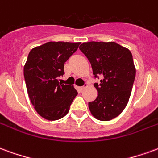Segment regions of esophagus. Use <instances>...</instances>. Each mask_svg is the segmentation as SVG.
I'll return each instance as SVG.
<instances>
[{"label":"esophagus","mask_w":158,"mask_h":158,"mask_svg":"<svg viewBox=\"0 0 158 158\" xmlns=\"http://www.w3.org/2000/svg\"><path fill=\"white\" fill-rule=\"evenodd\" d=\"M87 86H88V85H87V83H85V84H84V86H82V87H79V90H80L81 92V91H83L84 89H86V88H87Z\"/></svg>","instance_id":"34e87169"}]
</instances>
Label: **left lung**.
<instances>
[{"mask_svg":"<svg viewBox=\"0 0 158 158\" xmlns=\"http://www.w3.org/2000/svg\"><path fill=\"white\" fill-rule=\"evenodd\" d=\"M79 49L93 68L98 97L88 103L91 114L97 119L109 121L119 115L131 97L135 77L132 54L115 42H87Z\"/></svg>","mask_w":158,"mask_h":158,"instance_id":"1","label":"left lung"}]
</instances>
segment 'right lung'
<instances>
[{"mask_svg":"<svg viewBox=\"0 0 158 158\" xmlns=\"http://www.w3.org/2000/svg\"><path fill=\"white\" fill-rule=\"evenodd\" d=\"M80 43L48 42L31 50L23 68L28 97L41 117L57 120L67 114L77 95L73 86L62 84L64 65Z\"/></svg>","mask_w":158,"mask_h":158,"instance_id":"add662e5","label":"right lung"}]
</instances>
